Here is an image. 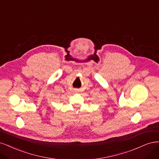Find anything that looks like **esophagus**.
Instances as JSON below:
<instances>
[{
	"label": "esophagus",
	"instance_id": "1",
	"mask_svg": "<svg viewBox=\"0 0 159 159\" xmlns=\"http://www.w3.org/2000/svg\"><path fill=\"white\" fill-rule=\"evenodd\" d=\"M75 91H77V90H75Z\"/></svg>",
	"mask_w": 159,
	"mask_h": 159
}]
</instances>
